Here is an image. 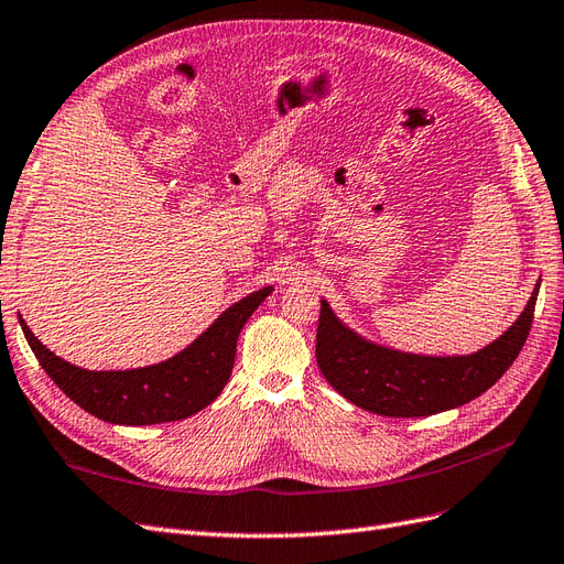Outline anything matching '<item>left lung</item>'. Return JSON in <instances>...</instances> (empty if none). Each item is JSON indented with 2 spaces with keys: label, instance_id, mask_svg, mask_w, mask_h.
<instances>
[{
  "label": "left lung",
  "instance_id": "left-lung-1",
  "mask_svg": "<svg viewBox=\"0 0 564 564\" xmlns=\"http://www.w3.org/2000/svg\"><path fill=\"white\" fill-rule=\"evenodd\" d=\"M539 283L511 328L468 356H422L379 347L347 328L321 300L318 368L337 393L375 414L429 416L459 408L485 393L518 358L532 328Z\"/></svg>",
  "mask_w": 564,
  "mask_h": 564
}]
</instances>
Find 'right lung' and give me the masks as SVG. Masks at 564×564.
<instances>
[{
  "mask_svg": "<svg viewBox=\"0 0 564 564\" xmlns=\"http://www.w3.org/2000/svg\"><path fill=\"white\" fill-rule=\"evenodd\" d=\"M271 290L267 285L231 304L187 349L138 370L96 372L72 366L48 351L23 318L18 321L40 366L79 408L110 424L148 426L187 420L223 393L234 368L236 339Z\"/></svg>",
  "mask_w": 564,
  "mask_h": 564,
  "instance_id": "right-lung-1",
  "label": "right lung"
}]
</instances>
